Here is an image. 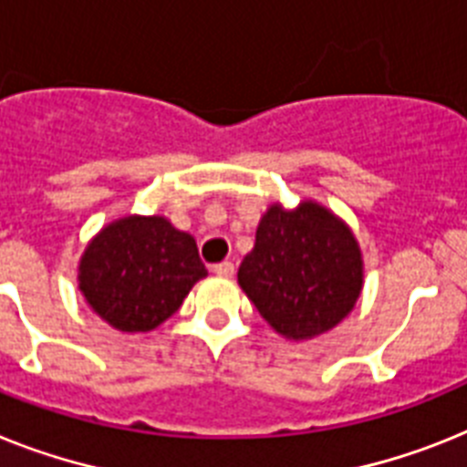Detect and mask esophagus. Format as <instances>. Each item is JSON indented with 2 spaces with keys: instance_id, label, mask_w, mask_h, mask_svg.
<instances>
[{
  "instance_id": "esophagus-1",
  "label": "esophagus",
  "mask_w": 467,
  "mask_h": 467,
  "mask_svg": "<svg viewBox=\"0 0 467 467\" xmlns=\"http://www.w3.org/2000/svg\"><path fill=\"white\" fill-rule=\"evenodd\" d=\"M213 273L218 277H233L234 275V264H230V261H223V264L213 265Z\"/></svg>"
}]
</instances>
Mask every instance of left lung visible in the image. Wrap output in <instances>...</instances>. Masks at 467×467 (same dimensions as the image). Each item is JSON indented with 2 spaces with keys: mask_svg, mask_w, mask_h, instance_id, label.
<instances>
[{
  "mask_svg": "<svg viewBox=\"0 0 467 467\" xmlns=\"http://www.w3.org/2000/svg\"><path fill=\"white\" fill-rule=\"evenodd\" d=\"M237 282L265 323L292 342L330 332L363 292V254L351 227L327 206L270 203Z\"/></svg>",
  "mask_w": 467,
  "mask_h": 467,
  "instance_id": "left-lung-1",
  "label": "left lung"
}]
</instances>
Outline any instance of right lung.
Segmentation results:
<instances>
[{"instance_id":"1","label":"right lung","mask_w":467,"mask_h":467,"mask_svg":"<svg viewBox=\"0 0 467 467\" xmlns=\"http://www.w3.org/2000/svg\"><path fill=\"white\" fill-rule=\"evenodd\" d=\"M209 275L197 242L166 215H123L88 242L78 289L113 330L151 332Z\"/></svg>"}]
</instances>
